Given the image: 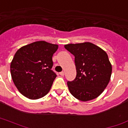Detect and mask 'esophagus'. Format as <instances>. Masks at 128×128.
Wrapping results in <instances>:
<instances>
[{"label": "esophagus", "mask_w": 128, "mask_h": 128, "mask_svg": "<svg viewBox=\"0 0 128 128\" xmlns=\"http://www.w3.org/2000/svg\"><path fill=\"white\" fill-rule=\"evenodd\" d=\"M59 74H60L61 76H64V75H65V72H64V71H61V72L59 73Z\"/></svg>", "instance_id": "34e87169"}]
</instances>
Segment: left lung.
<instances>
[{
  "instance_id": "1",
  "label": "left lung",
  "mask_w": 128,
  "mask_h": 128,
  "mask_svg": "<svg viewBox=\"0 0 128 128\" xmlns=\"http://www.w3.org/2000/svg\"><path fill=\"white\" fill-rule=\"evenodd\" d=\"M75 57L77 75L67 82L71 94L78 100L87 102L98 98L109 84L112 65L104 50L92 42L65 44Z\"/></svg>"
}]
</instances>
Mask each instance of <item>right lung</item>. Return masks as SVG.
<instances>
[{
	"label": "right lung",
	"instance_id": "add662e5",
	"mask_svg": "<svg viewBox=\"0 0 128 128\" xmlns=\"http://www.w3.org/2000/svg\"><path fill=\"white\" fill-rule=\"evenodd\" d=\"M57 44L36 41L20 48L10 63V73L20 93L30 100L46 95L57 77L52 57Z\"/></svg>",
	"mask_w": 128,
	"mask_h": 128
}]
</instances>
